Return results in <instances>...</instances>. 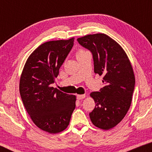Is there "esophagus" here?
Listing matches in <instances>:
<instances>
[{"label": "esophagus", "mask_w": 152, "mask_h": 152, "mask_svg": "<svg viewBox=\"0 0 152 152\" xmlns=\"http://www.w3.org/2000/svg\"><path fill=\"white\" fill-rule=\"evenodd\" d=\"M86 95H77V99H79V100H81V99L85 98Z\"/></svg>", "instance_id": "34e87169"}]
</instances>
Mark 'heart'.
<instances>
[{"label":"heart","mask_w":152,"mask_h":152,"mask_svg":"<svg viewBox=\"0 0 152 152\" xmlns=\"http://www.w3.org/2000/svg\"><path fill=\"white\" fill-rule=\"evenodd\" d=\"M85 52H86V51L83 50H80L77 53V55H78V54H80V53H85Z\"/></svg>","instance_id":"1"}]
</instances>
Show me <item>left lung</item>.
I'll list each match as a JSON object with an SVG mask.
<instances>
[{"label":"left lung","instance_id":"left-lung-1","mask_svg":"<svg viewBox=\"0 0 152 152\" xmlns=\"http://www.w3.org/2000/svg\"><path fill=\"white\" fill-rule=\"evenodd\" d=\"M77 41L92 53L95 73L104 75L103 88L90 94L95 103L91 120L97 127L110 129L129 109L135 87L132 66L122 48L107 34L86 35Z\"/></svg>","mask_w":152,"mask_h":152}]
</instances>
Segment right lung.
Returning a JSON list of instances; mask_svg holds the SVG:
<instances>
[{
  "label": "right lung",
  "instance_id": "right-lung-1",
  "mask_svg": "<svg viewBox=\"0 0 152 152\" xmlns=\"http://www.w3.org/2000/svg\"><path fill=\"white\" fill-rule=\"evenodd\" d=\"M73 44L71 38L39 45L27 59L20 76V95L27 112L39 128L50 134L66 129L75 109V95L52 87Z\"/></svg>",
  "mask_w": 152,
  "mask_h": 152
}]
</instances>
